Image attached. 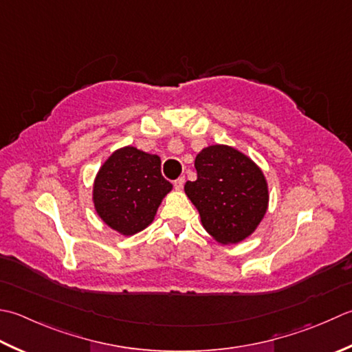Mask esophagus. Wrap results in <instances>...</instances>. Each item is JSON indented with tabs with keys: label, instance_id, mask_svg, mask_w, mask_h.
<instances>
[{
	"label": "esophagus",
	"instance_id": "esophagus-1",
	"mask_svg": "<svg viewBox=\"0 0 352 352\" xmlns=\"http://www.w3.org/2000/svg\"><path fill=\"white\" fill-rule=\"evenodd\" d=\"M174 186H175V189H177V190H182V189H183V186H184V177L177 178V180L174 182Z\"/></svg>",
	"mask_w": 352,
	"mask_h": 352
}]
</instances>
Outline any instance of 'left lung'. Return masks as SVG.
I'll use <instances>...</instances> for the list:
<instances>
[{
	"instance_id": "1",
	"label": "left lung",
	"mask_w": 352,
	"mask_h": 352,
	"mask_svg": "<svg viewBox=\"0 0 352 352\" xmlns=\"http://www.w3.org/2000/svg\"><path fill=\"white\" fill-rule=\"evenodd\" d=\"M198 178L184 184L201 224L219 244H238L249 238L268 209V183L249 155L229 146L210 144L195 158Z\"/></svg>"
}]
</instances>
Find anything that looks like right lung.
<instances>
[{
	"label": "right lung",
	"mask_w": 352,
	"mask_h": 352,
	"mask_svg": "<svg viewBox=\"0 0 352 352\" xmlns=\"http://www.w3.org/2000/svg\"><path fill=\"white\" fill-rule=\"evenodd\" d=\"M157 154L135 146L116 149L102 163L93 183L98 217L123 236L135 235L154 221L172 184L162 177Z\"/></svg>",
	"instance_id": "1"
}]
</instances>
